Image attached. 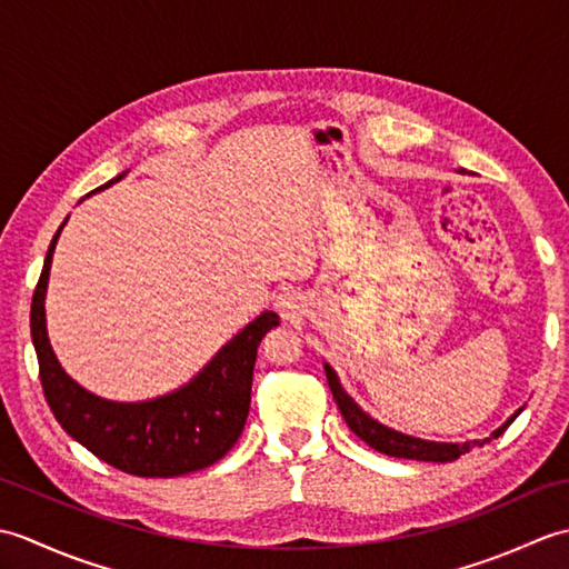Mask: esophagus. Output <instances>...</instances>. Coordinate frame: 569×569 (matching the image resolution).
I'll use <instances>...</instances> for the list:
<instances>
[{"label":"esophagus","mask_w":569,"mask_h":569,"mask_svg":"<svg viewBox=\"0 0 569 569\" xmlns=\"http://www.w3.org/2000/svg\"><path fill=\"white\" fill-rule=\"evenodd\" d=\"M276 310L281 312V318L291 320L300 312V293L298 291H283L276 298Z\"/></svg>","instance_id":"esophagus-1"}]
</instances>
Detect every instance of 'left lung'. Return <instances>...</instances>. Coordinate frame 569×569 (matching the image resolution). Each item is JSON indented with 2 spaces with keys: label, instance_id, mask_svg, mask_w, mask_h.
I'll use <instances>...</instances> for the list:
<instances>
[{
  "label": "left lung",
  "instance_id": "left-lung-1",
  "mask_svg": "<svg viewBox=\"0 0 569 569\" xmlns=\"http://www.w3.org/2000/svg\"><path fill=\"white\" fill-rule=\"evenodd\" d=\"M465 173V171H462ZM325 377H328V383H330V391H332V398L337 408H340V413L345 418V422L349 426V430H352L357 438L365 440L369 447H373V450H379L383 455L389 457H403V459H418V462H452V459L462 457L465 452H469L471 447L475 445H485L493 438H499V435L511 426V422L518 418V413H521L523 408H518L516 413L503 422V426H499L497 430H493L489 438L485 440H469V442H432V440H420V438H413V435H406V432H398L389 426H383V422H379L377 418H371L369 413H365V410L359 408V403L355 401L352 396H349L345 389L340 379H337L335 369L325 361Z\"/></svg>",
  "mask_w": 569,
  "mask_h": 569
}]
</instances>
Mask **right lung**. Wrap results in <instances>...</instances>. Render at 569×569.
Here are the masks:
<instances>
[{
    "label": "right lung",
    "mask_w": 569,
    "mask_h": 569,
    "mask_svg": "<svg viewBox=\"0 0 569 569\" xmlns=\"http://www.w3.org/2000/svg\"><path fill=\"white\" fill-rule=\"evenodd\" d=\"M127 176L119 173L100 192ZM63 224L46 251L43 271L31 300V340L39 357L46 403L72 440L102 462L134 477H180L214 465L234 442L249 416L251 377L261 337L278 325L273 310H263L244 330L222 345L208 365L180 389L149 401H110L68 377L46 330V291L53 251Z\"/></svg>",
    "instance_id": "add662e5"
}]
</instances>
